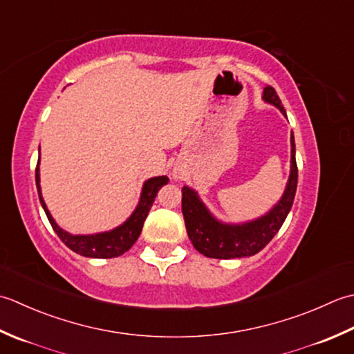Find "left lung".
Wrapping results in <instances>:
<instances>
[{
	"mask_svg": "<svg viewBox=\"0 0 354 354\" xmlns=\"http://www.w3.org/2000/svg\"><path fill=\"white\" fill-rule=\"evenodd\" d=\"M263 100L275 105L287 118L286 110L277 91L272 86H266ZM290 176H288L286 189L278 203L268 214L246 223H225L215 218L206 205L201 201L196 189L189 186L182 187V212L186 225V232L200 254L207 258L230 259L243 258L258 254L268 246L269 241L277 235L284 220L290 212L298 185V167L295 158V137L290 134Z\"/></svg>",
	"mask_w": 354,
	"mask_h": 354,
	"instance_id": "left-lung-1",
	"label": "left lung"
}]
</instances>
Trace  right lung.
<instances>
[{
    "mask_svg": "<svg viewBox=\"0 0 354 354\" xmlns=\"http://www.w3.org/2000/svg\"><path fill=\"white\" fill-rule=\"evenodd\" d=\"M39 160H41V156L38 158V165H36V171H35L36 189H38L39 201L50 221V225H52L57 236L61 238V241L66 244L68 249L86 258H116L131 249L133 244L136 243V240L139 238L142 232L143 223H145L148 217V212L154 203L157 192L160 191L162 186L168 185L169 182V178L167 176L148 178L142 186L140 200L139 203H137L134 212L129 215V217L122 223L120 226L114 227L111 230H106V232L90 234V235H73L57 226V223L53 220L52 214H50V211L47 209L44 198H42L41 185H39Z\"/></svg>",
    "mask_w": 354,
    "mask_h": 354,
    "instance_id": "right-lung-1",
    "label": "right lung"
}]
</instances>
